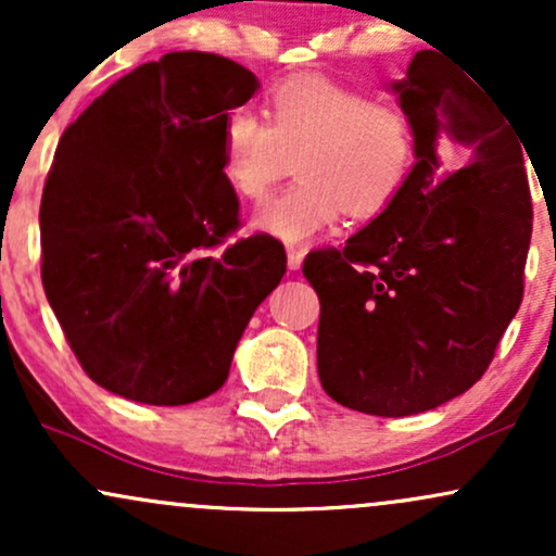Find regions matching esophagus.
<instances>
[{
	"instance_id": "1",
	"label": "esophagus",
	"mask_w": 556,
	"mask_h": 556,
	"mask_svg": "<svg viewBox=\"0 0 556 556\" xmlns=\"http://www.w3.org/2000/svg\"><path fill=\"white\" fill-rule=\"evenodd\" d=\"M305 261V251H300V248H290L287 251V266H290V271H298L300 266H303Z\"/></svg>"
}]
</instances>
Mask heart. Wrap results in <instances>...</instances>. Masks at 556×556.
<instances>
[{
	"label": "heart",
	"mask_w": 556,
	"mask_h": 556,
	"mask_svg": "<svg viewBox=\"0 0 556 556\" xmlns=\"http://www.w3.org/2000/svg\"><path fill=\"white\" fill-rule=\"evenodd\" d=\"M269 123L240 106L222 130V172L232 190L261 201L298 156L300 180L253 214L258 232L303 245L340 219L384 212L416 164L405 114L358 88L327 78H290L271 88Z\"/></svg>",
	"instance_id": "1"
}]
</instances>
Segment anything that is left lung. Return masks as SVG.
<instances>
[{
	"instance_id": "left-lung-1",
	"label": "left lung",
	"mask_w": 556,
	"mask_h": 556,
	"mask_svg": "<svg viewBox=\"0 0 556 556\" xmlns=\"http://www.w3.org/2000/svg\"><path fill=\"white\" fill-rule=\"evenodd\" d=\"M416 138L394 201L303 274L321 300L318 379L368 416H416L468 392L522 300L531 190L507 114L437 52L389 83ZM526 149V143H523Z\"/></svg>"
}]
</instances>
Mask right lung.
Listing matches in <instances>:
<instances>
[{
    "mask_svg": "<svg viewBox=\"0 0 556 556\" xmlns=\"http://www.w3.org/2000/svg\"><path fill=\"white\" fill-rule=\"evenodd\" d=\"M258 88L227 56L169 52L62 132L38 214L41 279L83 371L106 392L143 405L214 394L282 282L285 248L269 235L201 253L238 227L222 130Z\"/></svg>",
    "mask_w": 556,
    "mask_h": 556,
    "instance_id": "add662e5",
    "label": "right lung"
}]
</instances>
